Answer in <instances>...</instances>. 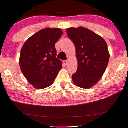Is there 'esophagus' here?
Instances as JSON below:
<instances>
[{
  "instance_id": "34e87169",
  "label": "esophagus",
  "mask_w": 128,
  "mask_h": 128,
  "mask_svg": "<svg viewBox=\"0 0 128 128\" xmlns=\"http://www.w3.org/2000/svg\"><path fill=\"white\" fill-rule=\"evenodd\" d=\"M63 63L66 65H66L68 64V61H66V60H64V62H63Z\"/></svg>"
}]
</instances>
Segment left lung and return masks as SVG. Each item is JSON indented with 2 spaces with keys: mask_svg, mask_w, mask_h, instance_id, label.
I'll use <instances>...</instances> for the list:
<instances>
[{
  "mask_svg": "<svg viewBox=\"0 0 128 128\" xmlns=\"http://www.w3.org/2000/svg\"><path fill=\"white\" fill-rule=\"evenodd\" d=\"M66 33L75 46L78 64L72 80L78 87L90 88L106 70L110 58L108 45L102 37L83 27L68 28Z\"/></svg>",
  "mask_w": 128,
  "mask_h": 128,
  "instance_id": "obj_1",
  "label": "left lung"
}]
</instances>
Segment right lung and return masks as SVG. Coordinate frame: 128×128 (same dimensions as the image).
Segmentation results:
<instances>
[{
    "mask_svg": "<svg viewBox=\"0 0 128 128\" xmlns=\"http://www.w3.org/2000/svg\"><path fill=\"white\" fill-rule=\"evenodd\" d=\"M63 32L46 28L30 37L20 51V65L23 74L34 87L43 89L54 83L62 62L56 58L55 44Z\"/></svg>",
    "mask_w": 128,
    "mask_h": 128,
    "instance_id": "add662e5",
    "label": "right lung"
}]
</instances>
